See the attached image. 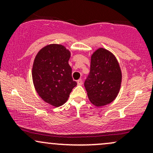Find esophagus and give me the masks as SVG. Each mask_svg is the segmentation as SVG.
<instances>
[{
	"label": "esophagus",
	"instance_id": "obj_1",
	"mask_svg": "<svg viewBox=\"0 0 153 153\" xmlns=\"http://www.w3.org/2000/svg\"><path fill=\"white\" fill-rule=\"evenodd\" d=\"M77 83H78V85H81L82 84V80L81 79H79V80H78V81H77Z\"/></svg>",
	"mask_w": 153,
	"mask_h": 153
}]
</instances>
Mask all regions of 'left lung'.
<instances>
[{
  "label": "left lung",
  "instance_id": "obj_1",
  "mask_svg": "<svg viewBox=\"0 0 153 153\" xmlns=\"http://www.w3.org/2000/svg\"><path fill=\"white\" fill-rule=\"evenodd\" d=\"M122 82V71L117 58L106 49L99 48L91 55L90 73L84 82L90 101L96 106L111 103Z\"/></svg>",
  "mask_w": 153,
  "mask_h": 153
}]
</instances>
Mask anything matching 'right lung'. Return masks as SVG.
Instances as JSON below:
<instances>
[{
  "instance_id": "right-lung-1",
  "label": "right lung",
  "mask_w": 153,
  "mask_h": 153,
  "mask_svg": "<svg viewBox=\"0 0 153 153\" xmlns=\"http://www.w3.org/2000/svg\"><path fill=\"white\" fill-rule=\"evenodd\" d=\"M71 52L62 45L52 44L43 47L35 57L32 79L39 96L53 106L68 101L77 82L72 78L68 64Z\"/></svg>"
}]
</instances>
